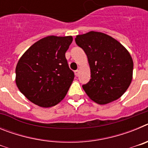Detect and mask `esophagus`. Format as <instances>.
Returning <instances> with one entry per match:
<instances>
[{"label": "esophagus", "mask_w": 148, "mask_h": 148, "mask_svg": "<svg viewBox=\"0 0 148 148\" xmlns=\"http://www.w3.org/2000/svg\"><path fill=\"white\" fill-rule=\"evenodd\" d=\"M75 75H76V76H78V75H79V70H75Z\"/></svg>", "instance_id": "1"}]
</instances>
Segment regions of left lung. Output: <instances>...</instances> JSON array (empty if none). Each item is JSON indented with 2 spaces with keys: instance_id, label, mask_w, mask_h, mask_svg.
Wrapping results in <instances>:
<instances>
[{
  "instance_id": "obj_1",
  "label": "left lung",
  "mask_w": 148,
  "mask_h": 148,
  "mask_svg": "<svg viewBox=\"0 0 148 148\" xmlns=\"http://www.w3.org/2000/svg\"><path fill=\"white\" fill-rule=\"evenodd\" d=\"M90 68V82L82 86L90 99L106 104L119 99L133 78V61L126 48L102 32L91 31L75 38Z\"/></svg>"
}]
</instances>
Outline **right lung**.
<instances>
[{
    "mask_svg": "<svg viewBox=\"0 0 148 148\" xmlns=\"http://www.w3.org/2000/svg\"><path fill=\"white\" fill-rule=\"evenodd\" d=\"M72 36H47L32 44L18 61L17 87L27 99L42 108L62 101L74 79L65 53Z\"/></svg>",
    "mask_w": 148,
    "mask_h": 148,
    "instance_id": "right-lung-1",
    "label": "right lung"
}]
</instances>
